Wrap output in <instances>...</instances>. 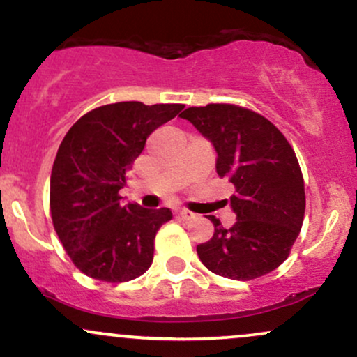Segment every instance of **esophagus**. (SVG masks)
I'll return each mask as SVG.
<instances>
[{
  "label": "esophagus",
  "mask_w": 357,
  "mask_h": 357,
  "mask_svg": "<svg viewBox=\"0 0 357 357\" xmlns=\"http://www.w3.org/2000/svg\"><path fill=\"white\" fill-rule=\"evenodd\" d=\"M176 218H179V220H183V221H188V220H192L195 218V213H191V211H188V210H176Z\"/></svg>",
  "instance_id": "esophagus-1"
}]
</instances>
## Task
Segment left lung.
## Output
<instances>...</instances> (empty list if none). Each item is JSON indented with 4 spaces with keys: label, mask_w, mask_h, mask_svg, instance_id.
Listing matches in <instances>:
<instances>
[{
    "label": "left lung",
    "mask_w": 357,
    "mask_h": 357,
    "mask_svg": "<svg viewBox=\"0 0 357 357\" xmlns=\"http://www.w3.org/2000/svg\"><path fill=\"white\" fill-rule=\"evenodd\" d=\"M211 142L216 173L235 186L236 221L225 228L215 216L211 240L196 247L213 273L252 280L289 257L305 213L304 178L292 146L268 119L233 104H208L179 114Z\"/></svg>",
    "instance_id": "8db88e82"
}]
</instances>
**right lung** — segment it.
<instances>
[{
  "instance_id": "1",
  "label": "right lung",
  "mask_w": 357,
  "mask_h": 357,
  "mask_svg": "<svg viewBox=\"0 0 357 357\" xmlns=\"http://www.w3.org/2000/svg\"><path fill=\"white\" fill-rule=\"evenodd\" d=\"M184 105L117 102L82 116L53 162V228L73 265L96 280L129 282L153 264L154 238L173 218L169 208L122 204L127 173L159 126Z\"/></svg>"
}]
</instances>
